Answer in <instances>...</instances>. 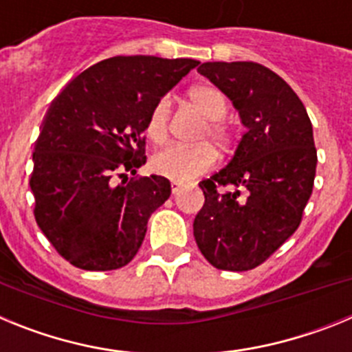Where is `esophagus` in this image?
I'll list each match as a JSON object with an SVG mask.
<instances>
[{
	"instance_id": "obj_1",
	"label": "esophagus",
	"mask_w": 352,
	"mask_h": 352,
	"mask_svg": "<svg viewBox=\"0 0 352 352\" xmlns=\"http://www.w3.org/2000/svg\"><path fill=\"white\" fill-rule=\"evenodd\" d=\"M183 186H185V185H183V183L173 182V183H170V190H173V194L176 195V194H179V192L183 190Z\"/></svg>"
}]
</instances>
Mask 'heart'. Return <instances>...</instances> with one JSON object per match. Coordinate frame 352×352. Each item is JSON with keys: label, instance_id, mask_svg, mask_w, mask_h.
<instances>
[{"label": "heart", "instance_id": "1", "mask_svg": "<svg viewBox=\"0 0 352 352\" xmlns=\"http://www.w3.org/2000/svg\"><path fill=\"white\" fill-rule=\"evenodd\" d=\"M188 100L204 118L199 129L197 141H211L217 148L227 149L232 142V129L223 118L229 111L226 93L213 84H199L188 91ZM170 98L162 96L151 107L146 121V133L153 142H164L169 132ZM217 164V151L210 142L194 146L169 144L158 149L151 157V169L173 182H190L201 174L213 169Z\"/></svg>", "mask_w": 352, "mask_h": 352}]
</instances>
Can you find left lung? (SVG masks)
I'll return each mask as SVG.
<instances>
[{
  "label": "left lung",
  "instance_id": "left-lung-1",
  "mask_svg": "<svg viewBox=\"0 0 352 352\" xmlns=\"http://www.w3.org/2000/svg\"><path fill=\"white\" fill-rule=\"evenodd\" d=\"M197 72L231 98L247 132L232 160L199 183L195 241L214 268L248 272L300 227L316 178L312 123L291 86L263 65L213 61ZM220 186L235 190L219 192Z\"/></svg>",
  "mask_w": 352,
  "mask_h": 352
}]
</instances>
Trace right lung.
Returning a JSON list of instances; mask_svg holds the SVG:
<instances>
[{
  "label": "right lung",
  "mask_w": 352,
  "mask_h": 352,
  "mask_svg": "<svg viewBox=\"0 0 352 352\" xmlns=\"http://www.w3.org/2000/svg\"><path fill=\"white\" fill-rule=\"evenodd\" d=\"M197 65L190 58L114 56L79 74L52 100L33 151V213L76 268H123L141 248L170 183L155 174L118 179L146 164L149 111Z\"/></svg>",
  "instance_id": "1"
}]
</instances>
